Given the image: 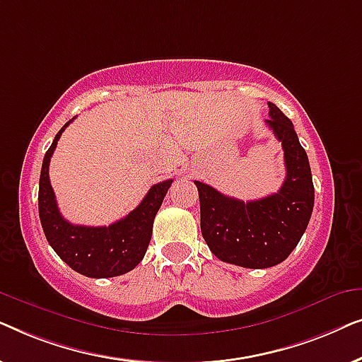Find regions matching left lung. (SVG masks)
<instances>
[{"label":"left lung","mask_w":362,"mask_h":362,"mask_svg":"<svg viewBox=\"0 0 362 362\" xmlns=\"http://www.w3.org/2000/svg\"><path fill=\"white\" fill-rule=\"evenodd\" d=\"M265 120L281 141L286 176L274 194L244 202L194 181L199 191L201 232L212 254L245 269H269L284 262L298 245L315 204L308 156L290 118L269 102Z\"/></svg>","instance_id":"8db88e82"}]
</instances>
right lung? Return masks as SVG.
Returning <instances> with one entry per match:
<instances>
[{
    "instance_id": "add662e5",
    "label": "right lung",
    "mask_w": 362,
    "mask_h": 362,
    "mask_svg": "<svg viewBox=\"0 0 362 362\" xmlns=\"http://www.w3.org/2000/svg\"><path fill=\"white\" fill-rule=\"evenodd\" d=\"M54 138L42 160L39 177V219L49 245L54 252L78 274L90 279H110L135 269L146 254L151 240L153 221L165 199L173 180L151 186L143 201L130 214L110 226L88 227L74 226L59 211L56 194L49 181V163L59 138L69 123Z\"/></svg>"
}]
</instances>
